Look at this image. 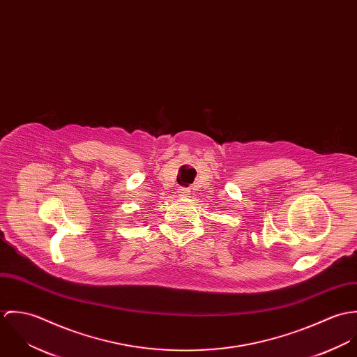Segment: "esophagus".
Returning <instances> with one entry per match:
<instances>
[{
	"label": "esophagus",
	"instance_id": "obj_1",
	"mask_svg": "<svg viewBox=\"0 0 357 357\" xmlns=\"http://www.w3.org/2000/svg\"><path fill=\"white\" fill-rule=\"evenodd\" d=\"M178 194H180V197H187V195H190V190L188 188H180Z\"/></svg>",
	"mask_w": 357,
	"mask_h": 357
}]
</instances>
